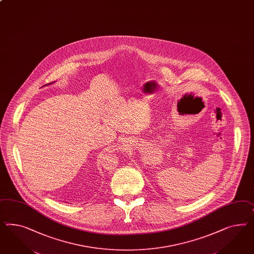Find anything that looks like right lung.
<instances>
[{"mask_svg": "<svg viewBox=\"0 0 254 254\" xmlns=\"http://www.w3.org/2000/svg\"><path fill=\"white\" fill-rule=\"evenodd\" d=\"M56 81H53V82H51V83H48V84H45L44 86H48V85H50V84H53V83H55Z\"/></svg>", "mask_w": 254, "mask_h": 254, "instance_id": "1", "label": "right lung"}]
</instances>
